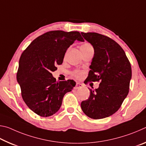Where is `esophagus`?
I'll use <instances>...</instances> for the list:
<instances>
[{
    "label": "esophagus",
    "mask_w": 146,
    "mask_h": 146,
    "mask_svg": "<svg viewBox=\"0 0 146 146\" xmlns=\"http://www.w3.org/2000/svg\"><path fill=\"white\" fill-rule=\"evenodd\" d=\"M82 87V84H80L79 82H76V85L75 86V90H77V89L80 88Z\"/></svg>",
    "instance_id": "34e87169"
}]
</instances>
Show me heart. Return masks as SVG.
Returning a JSON list of instances; mask_svg holds the SVG:
<instances>
[{
	"label": "heart",
	"mask_w": 146,
	"mask_h": 146,
	"mask_svg": "<svg viewBox=\"0 0 146 146\" xmlns=\"http://www.w3.org/2000/svg\"><path fill=\"white\" fill-rule=\"evenodd\" d=\"M90 48H93V47L91 46V44L89 43H84L80 47V49H90ZM73 75L75 76L76 78H81L82 76V72H81L80 71L76 70L73 72Z\"/></svg>",
	"instance_id": "obj_1"
}]
</instances>
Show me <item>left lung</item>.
Here are the masks:
<instances>
[{
  "instance_id": "1",
  "label": "left lung",
  "mask_w": 146,
  "mask_h": 146,
  "mask_svg": "<svg viewBox=\"0 0 146 146\" xmlns=\"http://www.w3.org/2000/svg\"><path fill=\"white\" fill-rule=\"evenodd\" d=\"M93 46L94 56L88 81H100L81 102L83 112L93 119L110 117L119 110L129 93L131 67L126 55L113 39L97 33H81Z\"/></svg>"
}]
</instances>
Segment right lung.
<instances>
[{
  "mask_svg": "<svg viewBox=\"0 0 146 146\" xmlns=\"http://www.w3.org/2000/svg\"><path fill=\"white\" fill-rule=\"evenodd\" d=\"M84 42L78 31L47 32L29 44L19 60L17 80L23 100L38 115L48 117L60 108L64 96L73 90V80L56 82L51 72L63 62L68 48L75 40Z\"/></svg>",
  "mask_w": 146,
  "mask_h": 146,
  "instance_id": "1",
  "label": "right lung"
}]
</instances>
